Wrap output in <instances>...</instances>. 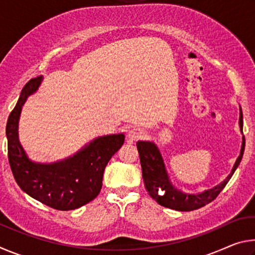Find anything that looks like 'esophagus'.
Masks as SVG:
<instances>
[{
  "label": "esophagus",
  "instance_id": "1",
  "mask_svg": "<svg viewBox=\"0 0 255 255\" xmlns=\"http://www.w3.org/2000/svg\"><path fill=\"white\" fill-rule=\"evenodd\" d=\"M144 137V131L141 130V129L139 128H133V129H130V130L128 131L127 133V138L129 141H135V140H138L140 139V138Z\"/></svg>",
  "mask_w": 255,
  "mask_h": 255
}]
</instances>
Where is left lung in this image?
I'll use <instances>...</instances> for the list:
<instances>
[{"label": "left lung", "instance_id": "1", "mask_svg": "<svg viewBox=\"0 0 255 255\" xmlns=\"http://www.w3.org/2000/svg\"><path fill=\"white\" fill-rule=\"evenodd\" d=\"M239 125L240 130L243 133V114H242L241 107ZM136 145L138 153H139L145 189L147 190L150 198L156 201L158 205L166 207V208L179 211H190L201 208V207L209 204L221 193L242 161L245 147V138L244 136L242 137L240 156L237 157L227 178L223 182L215 185L214 188L207 189L205 191L198 193L183 192L182 190L178 189L172 183L162 154L154 141L138 140Z\"/></svg>", "mask_w": 255, "mask_h": 255}]
</instances>
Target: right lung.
<instances>
[{
	"label": "right lung",
	"instance_id": "add662e5",
	"mask_svg": "<svg viewBox=\"0 0 255 255\" xmlns=\"http://www.w3.org/2000/svg\"><path fill=\"white\" fill-rule=\"evenodd\" d=\"M44 77L31 79L20 93L6 124L8 162L22 191L58 210H73L92 201L100 192L108 162L125 141L124 133L94 138L72 156L53 163L30 159L19 140V120L27 99L37 92Z\"/></svg>",
	"mask_w": 255,
	"mask_h": 255
}]
</instances>
